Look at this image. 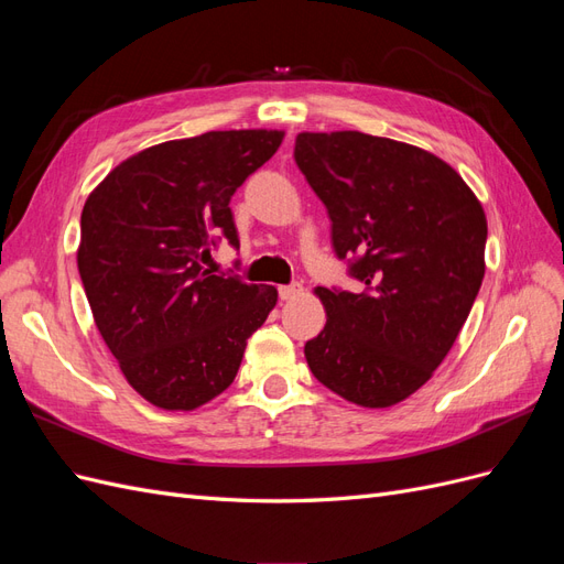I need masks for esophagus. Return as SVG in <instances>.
<instances>
[{
	"mask_svg": "<svg viewBox=\"0 0 564 564\" xmlns=\"http://www.w3.org/2000/svg\"><path fill=\"white\" fill-rule=\"evenodd\" d=\"M301 292H303V286H301L299 282H294V284H282V286H280V299H282V301L296 299Z\"/></svg>",
	"mask_w": 564,
	"mask_h": 564,
	"instance_id": "esophagus-1",
	"label": "esophagus"
}]
</instances>
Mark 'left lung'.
<instances>
[{"instance_id": "8db88e82", "label": "left lung", "mask_w": 564, "mask_h": 564, "mask_svg": "<svg viewBox=\"0 0 564 564\" xmlns=\"http://www.w3.org/2000/svg\"><path fill=\"white\" fill-rule=\"evenodd\" d=\"M294 160L362 282L357 294L315 289L327 324L305 360L352 404H398L433 377L480 292L482 204L433 152L362 131H303Z\"/></svg>"}]
</instances>
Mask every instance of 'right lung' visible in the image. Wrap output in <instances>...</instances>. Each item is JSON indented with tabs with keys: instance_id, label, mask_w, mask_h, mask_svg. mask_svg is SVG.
<instances>
[{
	"instance_id": "obj_1",
	"label": "right lung",
	"mask_w": 564,
	"mask_h": 564,
	"mask_svg": "<svg viewBox=\"0 0 564 564\" xmlns=\"http://www.w3.org/2000/svg\"><path fill=\"white\" fill-rule=\"evenodd\" d=\"M284 131H207L135 152L82 209L77 268L94 322L129 386L193 412L237 377L278 289L204 268L218 240L240 247L230 197L275 155Z\"/></svg>"
}]
</instances>
